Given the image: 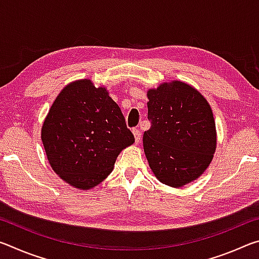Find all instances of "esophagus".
<instances>
[{"instance_id":"1","label":"esophagus","mask_w":259,"mask_h":259,"mask_svg":"<svg viewBox=\"0 0 259 259\" xmlns=\"http://www.w3.org/2000/svg\"><path fill=\"white\" fill-rule=\"evenodd\" d=\"M133 133H134V136H135V142L139 143L140 138H142V133H140L138 129H134Z\"/></svg>"}]
</instances>
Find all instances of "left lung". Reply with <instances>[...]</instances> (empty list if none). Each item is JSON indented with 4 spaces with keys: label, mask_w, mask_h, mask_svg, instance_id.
<instances>
[{
    "label": "left lung",
    "mask_w": 259,
    "mask_h": 259,
    "mask_svg": "<svg viewBox=\"0 0 259 259\" xmlns=\"http://www.w3.org/2000/svg\"><path fill=\"white\" fill-rule=\"evenodd\" d=\"M144 151L161 183L181 187L202 175L216 150L212 111L198 90L181 81L147 93Z\"/></svg>",
    "instance_id": "obj_1"
}]
</instances>
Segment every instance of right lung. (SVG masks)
<instances>
[{"mask_svg": "<svg viewBox=\"0 0 259 259\" xmlns=\"http://www.w3.org/2000/svg\"><path fill=\"white\" fill-rule=\"evenodd\" d=\"M42 142L52 169L82 190L103 182L120 152L134 144L121 109L105 88L89 80L65 87L42 126Z\"/></svg>", "mask_w": 259, "mask_h": 259, "instance_id": "obj_1", "label": "right lung"}]
</instances>
